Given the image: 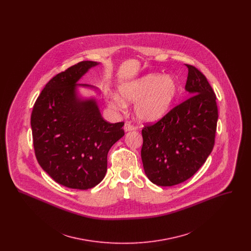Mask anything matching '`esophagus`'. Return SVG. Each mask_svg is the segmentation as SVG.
Returning <instances> with one entry per match:
<instances>
[{
    "label": "esophagus",
    "instance_id": "esophagus-1",
    "mask_svg": "<svg viewBox=\"0 0 251 251\" xmlns=\"http://www.w3.org/2000/svg\"><path fill=\"white\" fill-rule=\"evenodd\" d=\"M135 129H136L135 126H133L131 122H128V121H127V122L125 123V125H124V131H134Z\"/></svg>",
    "mask_w": 251,
    "mask_h": 251
}]
</instances>
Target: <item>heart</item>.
<instances>
[{
  "instance_id": "obj_1",
  "label": "heart",
  "mask_w": 251,
  "mask_h": 251,
  "mask_svg": "<svg viewBox=\"0 0 251 251\" xmlns=\"http://www.w3.org/2000/svg\"><path fill=\"white\" fill-rule=\"evenodd\" d=\"M120 96H110L108 103L117 110L126 107L125 102L135 103L137 118L145 122H154L164 118L173 105L179 92L177 82L169 76L149 74L122 84Z\"/></svg>"
}]
</instances>
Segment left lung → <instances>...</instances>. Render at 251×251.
I'll list each match as a JSON object with an SVG mask.
<instances>
[{"instance_id":"1","label":"left lung","mask_w":251,"mask_h":251,"mask_svg":"<svg viewBox=\"0 0 251 251\" xmlns=\"http://www.w3.org/2000/svg\"><path fill=\"white\" fill-rule=\"evenodd\" d=\"M185 66V89L192 96L142 129L145 173L159 186H173L191 178L215 146L218 119L215 92L202 72Z\"/></svg>"}]
</instances>
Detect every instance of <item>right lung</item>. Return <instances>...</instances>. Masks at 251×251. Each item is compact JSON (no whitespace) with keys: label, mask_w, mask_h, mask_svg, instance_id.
I'll return each instance as SVG.
<instances>
[{"label":"right lung","mask_w":251,"mask_h":251,"mask_svg":"<svg viewBox=\"0 0 251 251\" xmlns=\"http://www.w3.org/2000/svg\"><path fill=\"white\" fill-rule=\"evenodd\" d=\"M96 65L82 61L56 74L37 97L31 115L38 164L56 182L72 189L86 190L102 180L108 151L124 135V122L109 123L95 100L76 96L75 83Z\"/></svg>","instance_id":"1"}]
</instances>
